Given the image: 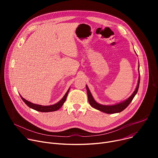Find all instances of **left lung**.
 I'll return each mask as SVG.
<instances>
[{
  "label": "left lung",
  "instance_id": "obj_1",
  "mask_svg": "<svg viewBox=\"0 0 158 158\" xmlns=\"http://www.w3.org/2000/svg\"><path fill=\"white\" fill-rule=\"evenodd\" d=\"M138 69H139V67H138ZM139 81H140V76H139L138 82L136 88L135 90V92H133V94L131 95V96L129 98H127L126 101H123L121 103L113 105V106H104V105H101V104H98L94 99L92 94H91L89 90L88 89V87L86 86L87 94H88V98L89 103L93 107H94L95 109L98 110L102 111V112H104L106 113L112 114V113H120V112L122 111L123 110H125L126 107L129 105V104L132 101V99H133V98L135 97V96L137 94L138 90V88H139Z\"/></svg>",
  "mask_w": 158,
  "mask_h": 158
}]
</instances>
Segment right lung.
Listing matches in <instances>:
<instances>
[{
    "label": "right lung",
    "mask_w": 158,
    "mask_h": 158,
    "mask_svg": "<svg viewBox=\"0 0 158 158\" xmlns=\"http://www.w3.org/2000/svg\"><path fill=\"white\" fill-rule=\"evenodd\" d=\"M69 90H70V89H69L67 92L66 93L64 96L63 97V98L60 102H58L57 103H56L54 105H51V106H41V105L33 104V103H31V102L26 101V99L23 98L22 96H20V97L22 99V101L26 104V105L27 106L31 107V108L35 110L36 111H40V112H51V111H57L60 108H61V107L63 106V104H64V102L66 101V97H67V95H68Z\"/></svg>",
    "instance_id": "1"
}]
</instances>
